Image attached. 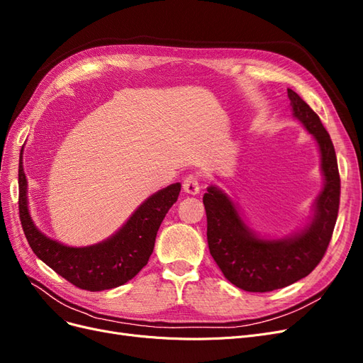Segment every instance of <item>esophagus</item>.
Here are the masks:
<instances>
[{
  "label": "esophagus",
  "instance_id": "obj_1",
  "mask_svg": "<svg viewBox=\"0 0 363 363\" xmlns=\"http://www.w3.org/2000/svg\"><path fill=\"white\" fill-rule=\"evenodd\" d=\"M182 188L186 194L196 196L200 193V179L196 175H188L184 182H182Z\"/></svg>",
  "mask_w": 363,
  "mask_h": 363
}]
</instances>
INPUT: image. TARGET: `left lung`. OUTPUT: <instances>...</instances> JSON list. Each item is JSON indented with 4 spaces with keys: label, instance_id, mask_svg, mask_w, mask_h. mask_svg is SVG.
Returning a JSON list of instances; mask_svg holds the SVG:
<instances>
[{
    "label": "left lung",
    "instance_id": "1",
    "mask_svg": "<svg viewBox=\"0 0 363 363\" xmlns=\"http://www.w3.org/2000/svg\"><path fill=\"white\" fill-rule=\"evenodd\" d=\"M288 96L294 118L314 138L320 152L323 186L308 223L281 239L262 238L223 188L209 185L203 196L211 255L225 279L247 292H270L308 276L325 255L338 215L340 173L333 140L319 116L294 90L288 89Z\"/></svg>",
    "mask_w": 363,
    "mask_h": 363
}]
</instances>
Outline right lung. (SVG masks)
Here are the masks:
<instances>
[{
	"instance_id": "add662e5",
	"label": "right lung",
	"mask_w": 363,
	"mask_h": 363,
	"mask_svg": "<svg viewBox=\"0 0 363 363\" xmlns=\"http://www.w3.org/2000/svg\"><path fill=\"white\" fill-rule=\"evenodd\" d=\"M179 191V182L159 190L108 239L75 247L47 238L35 225L28 208V181L22 160L19 163V215L30 249L59 276L91 292L121 286L144 269L152 254L157 231Z\"/></svg>"
}]
</instances>
